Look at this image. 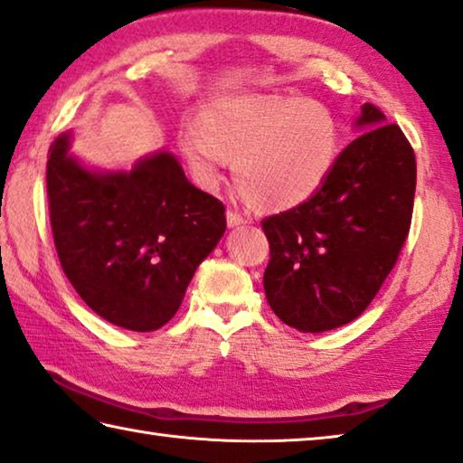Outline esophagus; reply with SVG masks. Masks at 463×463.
<instances>
[{"label":"esophagus","instance_id":"34e87169","mask_svg":"<svg viewBox=\"0 0 463 463\" xmlns=\"http://www.w3.org/2000/svg\"><path fill=\"white\" fill-rule=\"evenodd\" d=\"M249 222H251V220L243 214H239V212H234V210L226 212V224L229 226H241V224H249Z\"/></svg>","mask_w":463,"mask_h":463}]
</instances>
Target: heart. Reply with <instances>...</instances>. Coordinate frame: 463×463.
Listing matches in <instances>:
<instances>
[{
	"mask_svg": "<svg viewBox=\"0 0 463 463\" xmlns=\"http://www.w3.org/2000/svg\"><path fill=\"white\" fill-rule=\"evenodd\" d=\"M332 109L288 94H243L218 100L200 126L179 131V148L195 179L214 189L231 158L243 194L268 210H288L326 185L340 156Z\"/></svg>",
	"mask_w": 463,
	"mask_h": 463,
	"instance_id": "obj_1",
	"label": "heart"
}]
</instances>
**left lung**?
<instances>
[{"mask_svg":"<svg viewBox=\"0 0 463 463\" xmlns=\"http://www.w3.org/2000/svg\"><path fill=\"white\" fill-rule=\"evenodd\" d=\"M354 128L361 136L340 152L326 185L261 222L269 241L266 298L280 321L303 334L354 321L390 276L410 231L412 146L371 102Z\"/></svg>","mask_w":463,"mask_h":463,"instance_id":"1","label":"left lung"}]
</instances>
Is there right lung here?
I'll list each match as a JSON object with an SVG mask.
<instances>
[{
    "instance_id": "right-lung-1",
    "label": "right lung",
    "mask_w": 463,
    "mask_h": 463,
    "mask_svg": "<svg viewBox=\"0 0 463 463\" xmlns=\"http://www.w3.org/2000/svg\"><path fill=\"white\" fill-rule=\"evenodd\" d=\"M49 148L47 195L61 268L84 303L131 332L163 327L226 231L224 205L185 177L173 152L102 171Z\"/></svg>"
}]
</instances>
